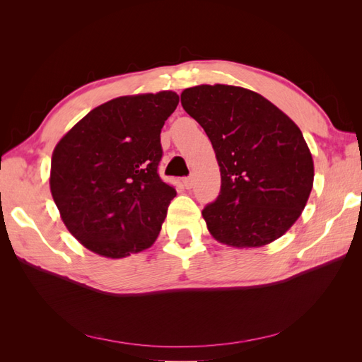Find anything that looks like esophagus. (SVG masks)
<instances>
[{
	"instance_id": "1",
	"label": "esophagus",
	"mask_w": 362,
	"mask_h": 362,
	"mask_svg": "<svg viewBox=\"0 0 362 362\" xmlns=\"http://www.w3.org/2000/svg\"><path fill=\"white\" fill-rule=\"evenodd\" d=\"M182 185H184L185 189H192V187H193V180H192V177L182 178Z\"/></svg>"
}]
</instances>
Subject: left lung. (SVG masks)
Listing matches in <instances>:
<instances>
[{
	"label": "left lung",
	"mask_w": 362,
	"mask_h": 362,
	"mask_svg": "<svg viewBox=\"0 0 362 362\" xmlns=\"http://www.w3.org/2000/svg\"><path fill=\"white\" fill-rule=\"evenodd\" d=\"M181 104L204 128L221 168V193L202 210L208 231L234 247H259L286 234L314 181L299 127L243 87H190L181 93Z\"/></svg>",
	"instance_id": "1"
}]
</instances>
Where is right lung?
I'll return each mask as SVG.
<instances>
[{"label": "right lung", "mask_w": 362, "mask_h": 362, "mask_svg": "<svg viewBox=\"0 0 362 362\" xmlns=\"http://www.w3.org/2000/svg\"><path fill=\"white\" fill-rule=\"evenodd\" d=\"M180 96H120L87 113L52 152L51 194L89 250L124 258L148 249L177 190L158 175L160 133Z\"/></svg>", "instance_id": "obj_1"}]
</instances>
